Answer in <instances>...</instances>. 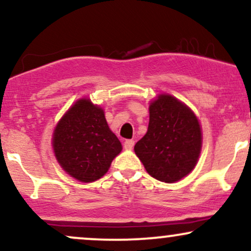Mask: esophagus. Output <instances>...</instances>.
Listing matches in <instances>:
<instances>
[{"mask_svg":"<svg viewBox=\"0 0 251 251\" xmlns=\"http://www.w3.org/2000/svg\"><path fill=\"white\" fill-rule=\"evenodd\" d=\"M133 145H134V140L132 139H127L124 142V149L125 150H132L133 149Z\"/></svg>","mask_w":251,"mask_h":251,"instance_id":"esophagus-1","label":"esophagus"}]
</instances>
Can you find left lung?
Wrapping results in <instances>:
<instances>
[{"label":"left lung","instance_id":"obj_1","mask_svg":"<svg viewBox=\"0 0 251 251\" xmlns=\"http://www.w3.org/2000/svg\"><path fill=\"white\" fill-rule=\"evenodd\" d=\"M201 132L197 118L176 98L163 94L150 105L146 134L134 152L150 176L174 183L194 170L201 153Z\"/></svg>","mask_w":251,"mask_h":251}]
</instances>
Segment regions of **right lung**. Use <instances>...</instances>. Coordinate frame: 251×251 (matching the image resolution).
<instances>
[{
    "label": "right lung",
    "mask_w": 251,
    "mask_h": 251,
    "mask_svg": "<svg viewBox=\"0 0 251 251\" xmlns=\"http://www.w3.org/2000/svg\"><path fill=\"white\" fill-rule=\"evenodd\" d=\"M57 162L75 179L89 183L107 172L122 144L111 131L103 111L81 99L57 124L53 134Z\"/></svg>",
    "instance_id": "obj_1"
}]
</instances>
